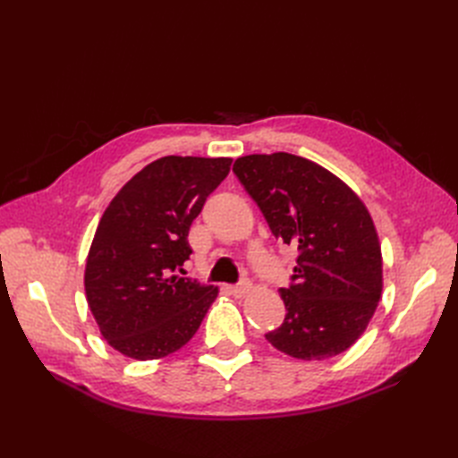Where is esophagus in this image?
<instances>
[{"label":"esophagus","mask_w":458,"mask_h":458,"mask_svg":"<svg viewBox=\"0 0 458 458\" xmlns=\"http://www.w3.org/2000/svg\"><path fill=\"white\" fill-rule=\"evenodd\" d=\"M229 290H231V294H233V296L242 298V296H246V294H248V290H250V283H239V284L231 286Z\"/></svg>","instance_id":"34e87169"}]
</instances>
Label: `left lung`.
I'll return each instance as SVG.
<instances>
[{"label":"left lung","mask_w":458,"mask_h":458,"mask_svg":"<svg viewBox=\"0 0 458 458\" xmlns=\"http://www.w3.org/2000/svg\"><path fill=\"white\" fill-rule=\"evenodd\" d=\"M233 172L275 239L298 248L293 284L279 290L284 323L267 342L303 361L352 348L382 294L378 233L363 200L323 165L288 152L241 157Z\"/></svg>","instance_id":"obj_1"}]
</instances>
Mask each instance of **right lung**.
<instances>
[{"mask_svg":"<svg viewBox=\"0 0 458 458\" xmlns=\"http://www.w3.org/2000/svg\"><path fill=\"white\" fill-rule=\"evenodd\" d=\"M231 158L164 157L110 200L86 263V298L103 338L148 361L195 336L217 286L175 275L191 256L189 229Z\"/></svg>","mask_w":458,"mask_h":458,"instance_id":"right-lung-1","label":"right lung"}]
</instances>
